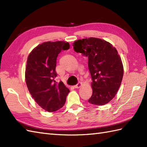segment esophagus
Listing matches in <instances>:
<instances>
[{"instance_id":"esophagus-1","label":"esophagus","mask_w":147,"mask_h":147,"mask_svg":"<svg viewBox=\"0 0 147 147\" xmlns=\"http://www.w3.org/2000/svg\"><path fill=\"white\" fill-rule=\"evenodd\" d=\"M82 85H83V83H82V82H79L76 85L74 86V88H80V87L82 86Z\"/></svg>"}]
</instances>
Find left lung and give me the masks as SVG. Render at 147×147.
<instances>
[{"mask_svg": "<svg viewBox=\"0 0 147 147\" xmlns=\"http://www.w3.org/2000/svg\"><path fill=\"white\" fill-rule=\"evenodd\" d=\"M73 46L76 52L88 57L93 90L88 102L97 105L107 104L116 95L124 74L116 49L105 40L94 37L78 40Z\"/></svg>", "mask_w": 147, "mask_h": 147, "instance_id": "obj_1", "label": "left lung"}]
</instances>
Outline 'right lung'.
<instances>
[{"mask_svg":"<svg viewBox=\"0 0 147 147\" xmlns=\"http://www.w3.org/2000/svg\"><path fill=\"white\" fill-rule=\"evenodd\" d=\"M64 41L45 42L36 46L28 57L25 81L30 94L45 111L52 112L63 107L69 92L62 82L57 84L56 61L62 50L69 49Z\"/></svg>","mask_w":147,"mask_h":147,"instance_id":"add662e5","label":"right lung"}]
</instances>
